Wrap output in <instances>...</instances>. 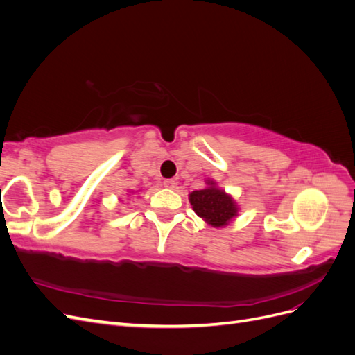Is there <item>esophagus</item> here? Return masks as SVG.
Instances as JSON below:
<instances>
[{
    "mask_svg": "<svg viewBox=\"0 0 355 355\" xmlns=\"http://www.w3.org/2000/svg\"><path fill=\"white\" fill-rule=\"evenodd\" d=\"M163 185H164L166 188H176V187H178V180H176V179H166V180L163 182Z\"/></svg>",
    "mask_w": 355,
    "mask_h": 355,
    "instance_id": "esophagus-1",
    "label": "esophagus"
}]
</instances>
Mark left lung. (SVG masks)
Returning a JSON list of instances; mask_svg holds the SVG:
<instances>
[{"mask_svg":"<svg viewBox=\"0 0 355 355\" xmlns=\"http://www.w3.org/2000/svg\"><path fill=\"white\" fill-rule=\"evenodd\" d=\"M209 188L194 191L189 194L192 209L211 227H225L234 216H237V206L230 196L209 182Z\"/></svg>","mask_w":355,"mask_h":355,"instance_id":"8db88e82","label":"left lung"}]
</instances>
